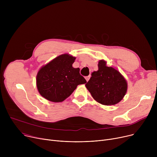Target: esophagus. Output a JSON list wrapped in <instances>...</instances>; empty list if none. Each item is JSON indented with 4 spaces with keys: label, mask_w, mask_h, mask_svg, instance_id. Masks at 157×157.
<instances>
[{
    "label": "esophagus",
    "mask_w": 157,
    "mask_h": 157,
    "mask_svg": "<svg viewBox=\"0 0 157 157\" xmlns=\"http://www.w3.org/2000/svg\"><path fill=\"white\" fill-rule=\"evenodd\" d=\"M85 79H86V81H88V80H89V79H90V76H86L85 77Z\"/></svg>",
    "instance_id": "1"
}]
</instances>
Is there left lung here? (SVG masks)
Wrapping results in <instances>:
<instances>
[{"label": "left lung", "mask_w": 157, "mask_h": 157, "mask_svg": "<svg viewBox=\"0 0 157 157\" xmlns=\"http://www.w3.org/2000/svg\"><path fill=\"white\" fill-rule=\"evenodd\" d=\"M98 67L85 85L86 88L94 99L103 105L118 103L127 92L126 80L117 70L107 67L104 60L98 62Z\"/></svg>", "instance_id": "left-lung-1"}]
</instances>
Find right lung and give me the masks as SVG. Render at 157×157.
<instances>
[{"instance_id": "obj_1", "label": "right lung", "mask_w": 157, "mask_h": 157, "mask_svg": "<svg viewBox=\"0 0 157 157\" xmlns=\"http://www.w3.org/2000/svg\"><path fill=\"white\" fill-rule=\"evenodd\" d=\"M75 59V57L63 54L39 71L36 81L41 95L49 101L62 102L72 94L78 85L86 83L80 74L79 69L72 67Z\"/></svg>"}]
</instances>
